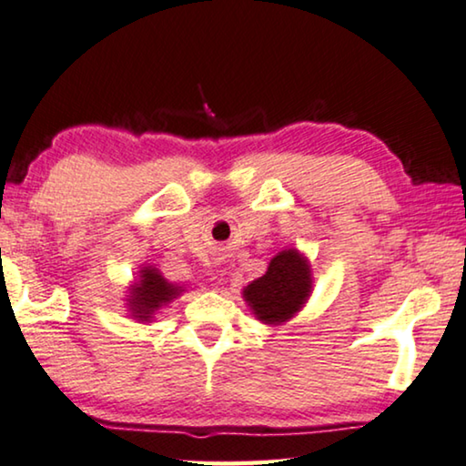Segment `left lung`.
Returning a JSON list of instances; mask_svg holds the SVG:
<instances>
[{
    "instance_id": "obj_1",
    "label": "left lung",
    "mask_w": 466,
    "mask_h": 466,
    "mask_svg": "<svg viewBox=\"0 0 466 466\" xmlns=\"http://www.w3.org/2000/svg\"><path fill=\"white\" fill-rule=\"evenodd\" d=\"M310 293V270L296 251H283L268 272L245 289V299L264 323H283L299 310Z\"/></svg>"
}]
</instances>
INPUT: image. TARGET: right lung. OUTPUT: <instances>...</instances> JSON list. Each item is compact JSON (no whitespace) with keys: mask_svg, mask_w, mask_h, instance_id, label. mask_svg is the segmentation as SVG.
<instances>
[{"mask_svg":"<svg viewBox=\"0 0 466 466\" xmlns=\"http://www.w3.org/2000/svg\"><path fill=\"white\" fill-rule=\"evenodd\" d=\"M177 287L168 285L165 279L160 277L156 270H143L141 283L139 287L133 289V299H130V310L137 319H149V314L165 304V301H170L175 298Z\"/></svg>","mask_w":466,"mask_h":466,"instance_id":"1","label":"right lung"}]
</instances>
